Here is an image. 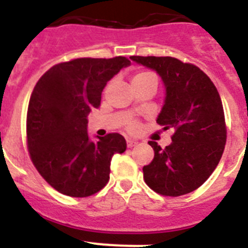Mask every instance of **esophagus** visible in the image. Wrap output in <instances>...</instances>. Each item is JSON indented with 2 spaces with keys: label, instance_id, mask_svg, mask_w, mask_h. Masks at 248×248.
<instances>
[{
  "label": "esophagus",
  "instance_id": "34e87169",
  "mask_svg": "<svg viewBox=\"0 0 248 248\" xmlns=\"http://www.w3.org/2000/svg\"><path fill=\"white\" fill-rule=\"evenodd\" d=\"M126 145H128V148H133V146L137 145V141H135V140L128 139L126 140Z\"/></svg>",
  "mask_w": 248,
  "mask_h": 248
}]
</instances>
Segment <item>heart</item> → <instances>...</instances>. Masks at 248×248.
<instances>
[{"label": "heart", "mask_w": 248, "mask_h": 248, "mask_svg": "<svg viewBox=\"0 0 248 248\" xmlns=\"http://www.w3.org/2000/svg\"><path fill=\"white\" fill-rule=\"evenodd\" d=\"M149 79L156 80V77L151 73V72L141 71V72H138V73L134 74V77H133L131 82H143V80H149ZM130 128H135V123H131Z\"/></svg>", "instance_id": "obj_1"}]
</instances>
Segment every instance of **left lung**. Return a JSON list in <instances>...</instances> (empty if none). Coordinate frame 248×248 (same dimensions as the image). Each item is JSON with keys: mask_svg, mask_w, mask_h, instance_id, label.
<instances>
[{"mask_svg": "<svg viewBox=\"0 0 248 248\" xmlns=\"http://www.w3.org/2000/svg\"><path fill=\"white\" fill-rule=\"evenodd\" d=\"M131 61L156 72L165 85V100L156 123L172 129L170 145L154 149L143 168L144 180L164 196L189 194L210 177L222 156L226 124L220 94L200 68L172 57L131 56Z\"/></svg>", "mask_w": 248, "mask_h": 248, "instance_id": "1", "label": "left lung"}]
</instances>
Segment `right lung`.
Masks as SVG:
<instances>
[{"mask_svg":"<svg viewBox=\"0 0 248 248\" xmlns=\"http://www.w3.org/2000/svg\"><path fill=\"white\" fill-rule=\"evenodd\" d=\"M125 57L77 58L53 65L37 82L27 110L31 160L53 189L72 198H87L109 181L114 154L126 149L124 137L110 133L89 139L88 114L98 108L107 83Z\"/></svg>","mask_w":248,"mask_h":248,"instance_id":"add662e5","label":"right lung"}]
</instances>
